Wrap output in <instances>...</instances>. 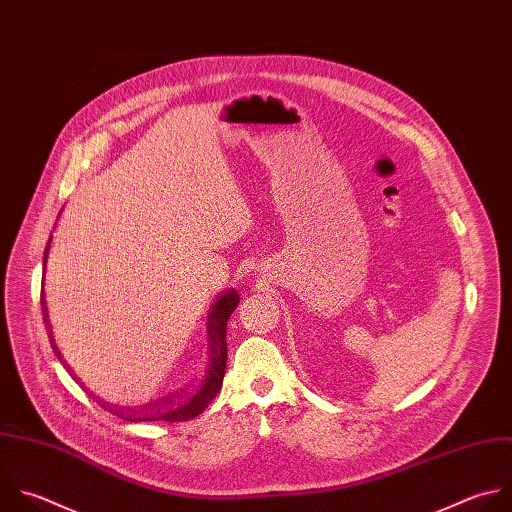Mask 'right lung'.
<instances>
[{
	"instance_id": "1",
	"label": "right lung",
	"mask_w": 512,
	"mask_h": 512,
	"mask_svg": "<svg viewBox=\"0 0 512 512\" xmlns=\"http://www.w3.org/2000/svg\"><path fill=\"white\" fill-rule=\"evenodd\" d=\"M50 243H52V237L44 251V267H46ZM237 305H239V293L235 289H227L211 305L209 319H207V335L209 337H207L205 368L193 386L168 394V396L156 400L152 406H144L138 410H130V408L128 410L108 408V410L112 414L120 416L122 420H130V422H158V420L183 422V420L199 416L223 386L225 366H227V321ZM42 313H44V321L48 325L50 319H48V307H46L44 297H42ZM48 335H50L52 348L56 350V356L62 358L56 348L50 327H48ZM102 406H106V404H102Z\"/></svg>"
}]
</instances>
